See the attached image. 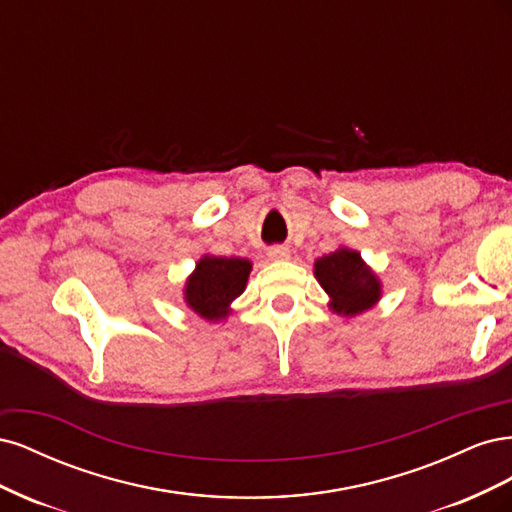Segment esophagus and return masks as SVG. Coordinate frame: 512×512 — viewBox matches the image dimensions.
<instances>
[{
	"instance_id": "obj_1",
	"label": "esophagus",
	"mask_w": 512,
	"mask_h": 512,
	"mask_svg": "<svg viewBox=\"0 0 512 512\" xmlns=\"http://www.w3.org/2000/svg\"><path fill=\"white\" fill-rule=\"evenodd\" d=\"M267 256L271 260H288L290 258V250H288L286 245H273V247H269V250H267Z\"/></svg>"
}]
</instances>
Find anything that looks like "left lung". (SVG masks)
I'll return each instance as SVG.
<instances>
[{
	"label": "left lung",
	"mask_w": 512,
	"mask_h": 512,
	"mask_svg": "<svg viewBox=\"0 0 512 512\" xmlns=\"http://www.w3.org/2000/svg\"><path fill=\"white\" fill-rule=\"evenodd\" d=\"M316 280L329 294V307L339 316H356L374 307L382 288L378 275L371 271L359 252L339 247L322 256L314 265Z\"/></svg>",
	"instance_id": "left-lung-1"
}]
</instances>
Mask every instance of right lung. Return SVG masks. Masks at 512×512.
Instances as JSON below:
<instances>
[{"mask_svg":"<svg viewBox=\"0 0 512 512\" xmlns=\"http://www.w3.org/2000/svg\"><path fill=\"white\" fill-rule=\"evenodd\" d=\"M252 262L245 258L203 256L185 282V303L198 316L218 322L228 316L230 303L245 290Z\"/></svg>","mask_w":512,"mask_h":512,"instance_id":"add662e5","label":"right lung"}]
</instances>
